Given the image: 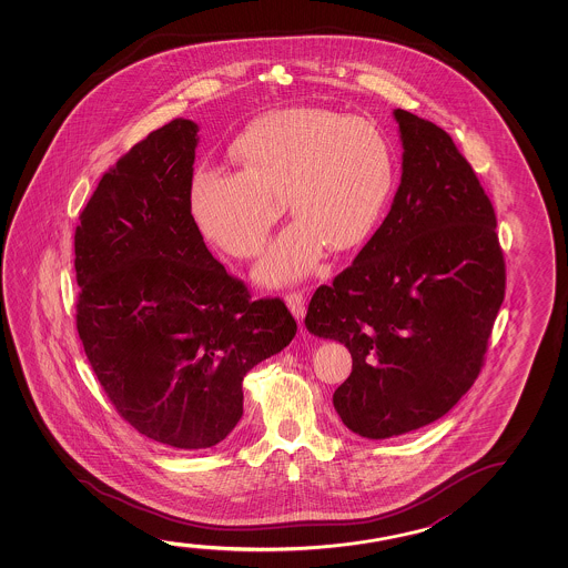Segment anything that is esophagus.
I'll list each match as a JSON object with an SVG mask.
<instances>
[{"mask_svg": "<svg viewBox=\"0 0 568 568\" xmlns=\"http://www.w3.org/2000/svg\"><path fill=\"white\" fill-rule=\"evenodd\" d=\"M285 303H287L288 311L293 313V316H295L297 321L305 318L307 308H305V293H303V291L288 293L287 297H285Z\"/></svg>", "mask_w": 568, "mask_h": 568, "instance_id": "1", "label": "esophagus"}]
</instances>
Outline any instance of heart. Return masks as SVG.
Here are the masks:
<instances>
[{
    "instance_id": "1",
    "label": "heart",
    "mask_w": 568,
    "mask_h": 568,
    "mask_svg": "<svg viewBox=\"0 0 568 568\" xmlns=\"http://www.w3.org/2000/svg\"><path fill=\"white\" fill-rule=\"evenodd\" d=\"M232 154L242 172L195 168L187 210L205 242L250 260L263 250L285 197L295 220L257 265V280L267 285L307 277L326 247L361 245L396 182L390 140L376 124L316 106L263 114L233 140Z\"/></svg>"
}]
</instances>
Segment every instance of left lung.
<instances>
[{"mask_svg":"<svg viewBox=\"0 0 568 568\" xmlns=\"http://www.w3.org/2000/svg\"><path fill=\"white\" fill-rule=\"evenodd\" d=\"M402 178L351 267L308 303L311 335L343 343L333 394L344 426L386 439L442 418L471 388L505 297L491 202L452 136L396 109Z\"/></svg>","mask_w":568,"mask_h":568,"instance_id":"1","label":"left lung"}]
</instances>
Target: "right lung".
<instances>
[{"mask_svg":"<svg viewBox=\"0 0 568 568\" xmlns=\"http://www.w3.org/2000/svg\"><path fill=\"white\" fill-rule=\"evenodd\" d=\"M197 124L168 122L99 182L75 232L77 331L109 400L142 436L205 449L243 416V376L297 323L252 301L187 210Z\"/></svg>","mask_w":568,"mask_h":568,"instance_id":"add662e5","label":"right lung"}]
</instances>
